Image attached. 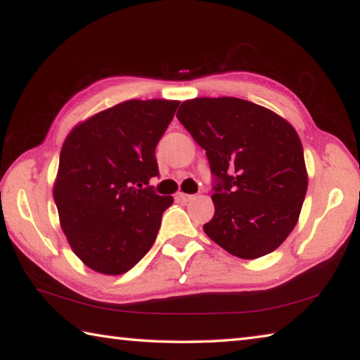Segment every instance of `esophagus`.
<instances>
[{"label":"esophagus","mask_w":360,"mask_h":360,"mask_svg":"<svg viewBox=\"0 0 360 360\" xmlns=\"http://www.w3.org/2000/svg\"><path fill=\"white\" fill-rule=\"evenodd\" d=\"M176 198H178L179 202H182V203H187V202H191V200L193 198V195H191V193H184V192H179L178 195H176Z\"/></svg>","instance_id":"34e87169"}]
</instances>
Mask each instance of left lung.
<instances>
[{"mask_svg":"<svg viewBox=\"0 0 360 360\" xmlns=\"http://www.w3.org/2000/svg\"><path fill=\"white\" fill-rule=\"evenodd\" d=\"M176 117L206 150L214 176V216L203 225L205 233L240 259H257L281 246L308 188L294 127L233 96L187 100Z\"/></svg>","mask_w":360,"mask_h":360,"instance_id":"left-lung-1","label":"left lung"}]
</instances>
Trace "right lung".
<instances>
[{
  "instance_id": "1",
  "label": "right lung",
  "mask_w": 360,
  "mask_h": 360,
  "mask_svg": "<svg viewBox=\"0 0 360 360\" xmlns=\"http://www.w3.org/2000/svg\"><path fill=\"white\" fill-rule=\"evenodd\" d=\"M179 101L129 100L66 136L53 200L72 251L103 275H122L154 245L172 195H157L155 146Z\"/></svg>"
}]
</instances>
